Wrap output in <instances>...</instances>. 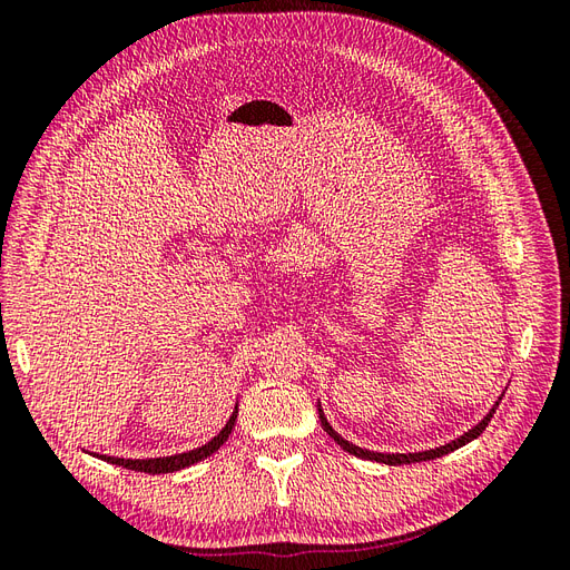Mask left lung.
Listing matches in <instances>:
<instances>
[{
	"instance_id": "1",
	"label": "left lung",
	"mask_w": 570,
	"mask_h": 570,
	"mask_svg": "<svg viewBox=\"0 0 570 570\" xmlns=\"http://www.w3.org/2000/svg\"><path fill=\"white\" fill-rule=\"evenodd\" d=\"M504 396V394H502ZM502 396H499V402H502ZM499 402L492 406V411L488 413L485 419H482L475 428H471L469 433H463L461 438H456L454 442H450V444H444V446H438V450H430V452H419V454H381V452H368V450H361V446H356V444H352V442H347L344 438H340L335 430L331 428V423L325 421V416H323V411H321V406H318V416H321V425H323V430L327 435H331L344 452H350V454H354V456H361V459H368V461H377V463H387V465H402V463H419V461H430V459H440V456H444V454H450V452H454V450H459V446H463V444H469L471 440H475L478 435H482V430L488 428V423L492 421V416H494V411H497V406H499Z\"/></svg>"
}]
</instances>
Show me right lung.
<instances>
[{
    "label": "right lung",
    "instance_id": "add662e5",
    "mask_svg": "<svg viewBox=\"0 0 570 570\" xmlns=\"http://www.w3.org/2000/svg\"><path fill=\"white\" fill-rule=\"evenodd\" d=\"M235 419H237V409H235L233 416L228 419L226 428H223L212 442L202 444L199 450H193V452L176 454V456H164V459H114V456H101V459L109 461V463H116V465H124V469H128V471H140V473H151V475L174 473V471L187 469V465H193V463H197V461H202L206 456H212L218 450V446L228 440L230 430L235 425Z\"/></svg>",
    "mask_w": 570,
    "mask_h": 570
}]
</instances>
